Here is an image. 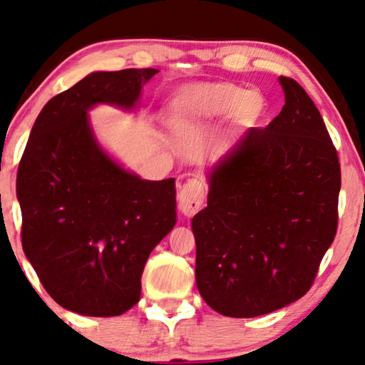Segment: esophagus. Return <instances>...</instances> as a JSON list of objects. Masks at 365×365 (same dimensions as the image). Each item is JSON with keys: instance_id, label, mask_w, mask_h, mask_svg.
I'll return each mask as SVG.
<instances>
[{"instance_id": "1", "label": "esophagus", "mask_w": 365, "mask_h": 365, "mask_svg": "<svg viewBox=\"0 0 365 365\" xmlns=\"http://www.w3.org/2000/svg\"><path fill=\"white\" fill-rule=\"evenodd\" d=\"M205 200V185L200 182L198 178H190V180L183 185V188L178 193V208H180L185 216H193L203 206Z\"/></svg>"}]
</instances>
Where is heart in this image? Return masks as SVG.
Instances as JSON below:
<instances>
[{
	"label": "heart",
	"mask_w": 365,
	"mask_h": 365,
	"mask_svg": "<svg viewBox=\"0 0 365 365\" xmlns=\"http://www.w3.org/2000/svg\"><path fill=\"white\" fill-rule=\"evenodd\" d=\"M267 113V100L230 81L185 85L167 98L164 116L172 128L227 116L232 126L255 128Z\"/></svg>",
	"instance_id": "obj_1"
}]
</instances>
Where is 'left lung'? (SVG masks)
Instances as JSON below:
<instances>
[{
  "label": "left lung",
  "mask_w": 365,
  "mask_h": 365,
  "mask_svg": "<svg viewBox=\"0 0 365 365\" xmlns=\"http://www.w3.org/2000/svg\"><path fill=\"white\" fill-rule=\"evenodd\" d=\"M279 81L280 114L246 130L210 168L208 206L192 220L198 292L231 318L302 298L338 230V152L307 91Z\"/></svg>",
  "instance_id": "8db88e82"
}]
</instances>
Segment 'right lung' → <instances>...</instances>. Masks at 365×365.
I'll list each match as a JSON object with an SVG mask.
<instances>
[{"instance_id": "obj_1", "label": "right lung", "mask_w": 365, "mask_h": 365, "mask_svg": "<svg viewBox=\"0 0 365 365\" xmlns=\"http://www.w3.org/2000/svg\"><path fill=\"white\" fill-rule=\"evenodd\" d=\"M157 68L93 72L42 108L18 168L23 249L61 307L118 317L140 297V277L177 222L175 178L143 180L98 143L88 111L138 108Z\"/></svg>"}]
</instances>
